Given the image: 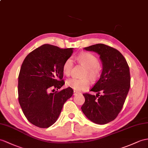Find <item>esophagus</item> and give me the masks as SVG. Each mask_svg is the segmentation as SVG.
<instances>
[{
	"mask_svg": "<svg viewBox=\"0 0 148 148\" xmlns=\"http://www.w3.org/2000/svg\"><path fill=\"white\" fill-rule=\"evenodd\" d=\"M78 93H80L78 92H77V91H75L74 90V92H73V95H77V94H78Z\"/></svg>",
	"mask_w": 148,
	"mask_h": 148,
	"instance_id": "obj_1",
	"label": "esophagus"
}]
</instances>
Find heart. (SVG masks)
Instances as JSON below:
<instances>
[{"instance_id": "b5f03b06", "label": "heart", "mask_w": 148, "mask_h": 148, "mask_svg": "<svg viewBox=\"0 0 148 148\" xmlns=\"http://www.w3.org/2000/svg\"><path fill=\"white\" fill-rule=\"evenodd\" d=\"M78 60L87 70L85 76L90 78H95L99 72V62L97 56L90 53H82L78 56ZM73 64V61L71 58H68L64 62L63 66V73L69 75ZM66 85L75 91H81L87 89L89 87L90 82L87 78L78 79L71 78L66 82Z\"/></svg>"}]
</instances>
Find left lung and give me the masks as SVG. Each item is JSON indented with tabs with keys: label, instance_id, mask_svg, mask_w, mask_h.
Masks as SVG:
<instances>
[{
	"label": "left lung",
	"instance_id": "obj_1",
	"mask_svg": "<svg viewBox=\"0 0 148 148\" xmlns=\"http://www.w3.org/2000/svg\"><path fill=\"white\" fill-rule=\"evenodd\" d=\"M84 49L100 55L102 71L99 80L90 90L97 92L96 96L83 94L85 101L81 109L90 121L106 124L114 120L123 107L130 88L129 68L123 55L110 46L97 44Z\"/></svg>",
	"mask_w": 148,
	"mask_h": 148
}]
</instances>
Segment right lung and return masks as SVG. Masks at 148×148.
<instances>
[{
	"instance_id": "1",
	"label": "right lung",
	"mask_w": 148,
	"mask_h": 148,
	"mask_svg": "<svg viewBox=\"0 0 148 148\" xmlns=\"http://www.w3.org/2000/svg\"><path fill=\"white\" fill-rule=\"evenodd\" d=\"M73 49L43 45L29 54L21 65L19 102L28 121L38 127L48 128L55 123L64 103L73 95L70 87L49 92L51 88L60 89L64 84L63 66Z\"/></svg>"
}]
</instances>
